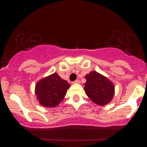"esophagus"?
<instances>
[{
  "label": "esophagus",
  "instance_id": "esophagus-1",
  "mask_svg": "<svg viewBox=\"0 0 147 147\" xmlns=\"http://www.w3.org/2000/svg\"><path fill=\"white\" fill-rule=\"evenodd\" d=\"M79 83H80V81H79V79H77V80H75V82H72V84H79Z\"/></svg>",
  "mask_w": 147,
  "mask_h": 147
}]
</instances>
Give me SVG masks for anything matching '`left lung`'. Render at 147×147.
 <instances>
[{"mask_svg":"<svg viewBox=\"0 0 147 147\" xmlns=\"http://www.w3.org/2000/svg\"><path fill=\"white\" fill-rule=\"evenodd\" d=\"M85 92L95 104L104 106L112 101L115 95V86L107 77L92 70L85 76Z\"/></svg>","mask_w":147,"mask_h":147,"instance_id":"8db88e82","label":"left lung"}]
</instances>
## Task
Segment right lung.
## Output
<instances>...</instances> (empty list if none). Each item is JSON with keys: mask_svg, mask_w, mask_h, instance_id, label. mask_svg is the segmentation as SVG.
Masks as SVG:
<instances>
[{"mask_svg": "<svg viewBox=\"0 0 147 147\" xmlns=\"http://www.w3.org/2000/svg\"><path fill=\"white\" fill-rule=\"evenodd\" d=\"M70 85L57 72L37 82L35 95L40 105L47 108L56 107L64 99Z\"/></svg>", "mask_w": 147, "mask_h": 147, "instance_id": "1", "label": "right lung"}]
</instances>
